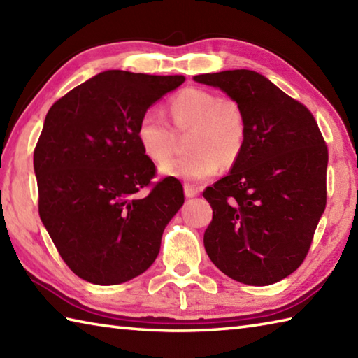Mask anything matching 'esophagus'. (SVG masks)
<instances>
[{"label":"esophagus","mask_w":358,"mask_h":358,"mask_svg":"<svg viewBox=\"0 0 358 358\" xmlns=\"http://www.w3.org/2000/svg\"><path fill=\"white\" fill-rule=\"evenodd\" d=\"M200 194V191H199V187H195V186H192V185H189V183H186L185 185V195L187 199H192V197H197V195Z\"/></svg>","instance_id":"34e87169"}]
</instances>
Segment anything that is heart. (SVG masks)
Returning a JSON list of instances; mask_svg holds the SVG:
<instances>
[{"instance_id":"1","label":"heart","mask_w":358,"mask_h":358,"mask_svg":"<svg viewBox=\"0 0 358 358\" xmlns=\"http://www.w3.org/2000/svg\"><path fill=\"white\" fill-rule=\"evenodd\" d=\"M169 111L178 130L194 129L189 138V150L183 158L171 157L173 131L167 119L155 110H147L139 117L136 138L145 157L163 164L161 172L169 177L201 181L219 172L222 163L233 164L239 157L245 139V119L239 103L222 99L213 91L186 88L173 96Z\"/></svg>"}]
</instances>
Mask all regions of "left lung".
<instances>
[{"label":"left lung","instance_id":"obj_1","mask_svg":"<svg viewBox=\"0 0 358 358\" xmlns=\"http://www.w3.org/2000/svg\"><path fill=\"white\" fill-rule=\"evenodd\" d=\"M239 103L245 139L227 177L203 192L205 248L234 281L270 285L309 253L326 208L327 145L309 108L250 69L194 76Z\"/></svg>","mask_w":358,"mask_h":358}]
</instances>
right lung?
Returning a JSON list of instances; mask_svg holds the SVG:
<instances>
[{"mask_svg":"<svg viewBox=\"0 0 358 358\" xmlns=\"http://www.w3.org/2000/svg\"><path fill=\"white\" fill-rule=\"evenodd\" d=\"M185 76L103 71L49 108L34 150L38 214L74 275L97 285L136 278L155 261L163 231L183 206L173 177L136 138L139 117ZM152 185L143 199L136 194Z\"/></svg>","mask_w":358,"mask_h":358,"instance_id":"1","label":"right lung"}]
</instances>
